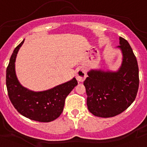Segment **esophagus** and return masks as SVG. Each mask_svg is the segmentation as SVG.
<instances>
[{"instance_id":"esophagus-1","label":"esophagus","mask_w":147,"mask_h":147,"mask_svg":"<svg viewBox=\"0 0 147 147\" xmlns=\"http://www.w3.org/2000/svg\"><path fill=\"white\" fill-rule=\"evenodd\" d=\"M76 78L77 81L79 82H83L85 80L86 78V72L83 68H79V69L76 71Z\"/></svg>"}]
</instances>
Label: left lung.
I'll list each match as a JSON object with an SVG mask.
<instances>
[{
	"label": "left lung",
	"instance_id": "8db88e82",
	"mask_svg": "<svg viewBox=\"0 0 147 147\" xmlns=\"http://www.w3.org/2000/svg\"><path fill=\"white\" fill-rule=\"evenodd\" d=\"M122 63L117 71L91 70L84 82L87 105L96 116L113 117L124 112L134 102L139 86L138 66L129 42L119 37Z\"/></svg>",
	"mask_w": 147,
	"mask_h": 147
}]
</instances>
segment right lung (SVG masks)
<instances>
[{
    "label": "right lung",
    "instance_id": "1",
    "mask_svg": "<svg viewBox=\"0 0 147 147\" xmlns=\"http://www.w3.org/2000/svg\"><path fill=\"white\" fill-rule=\"evenodd\" d=\"M24 40L15 48L6 68V84L8 96L15 108L23 116L40 122L57 119L63 111L65 100L78 84L75 78L44 91L34 92L24 88L15 73V59Z\"/></svg>",
    "mask_w": 147,
    "mask_h": 147
}]
</instances>
